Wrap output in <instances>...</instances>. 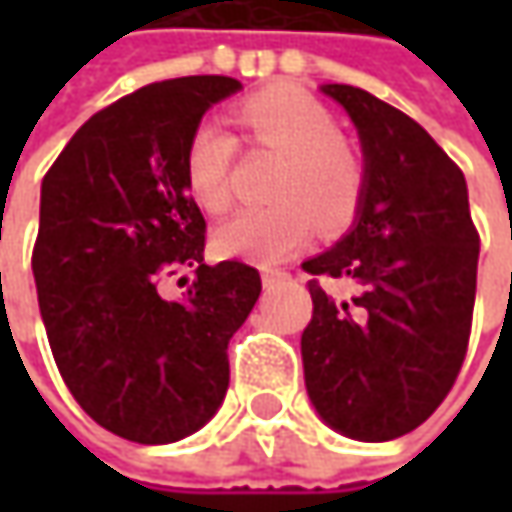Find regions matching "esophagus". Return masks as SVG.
Listing matches in <instances>:
<instances>
[{"label":"esophagus","mask_w":512,"mask_h":512,"mask_svg":"<svg viewBox=\"0 0 512 512\" xmlns=\"http://www.w3.org/2000/svg\"><path fill=\"white\" fill-rule=\"evenodd\" d=\"M287 279H290V273H287V270H262V285H265L267 290L279 287L282 282H287Z\"/></svg>","instance_id":"esophagus-1"}]
</instances>
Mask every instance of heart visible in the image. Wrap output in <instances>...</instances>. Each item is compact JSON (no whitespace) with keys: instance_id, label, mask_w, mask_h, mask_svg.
I'll use <instances>...</instances> for the list:
<instances>
[{"instance_id":"heart-1","label":"heart","mask_w":512,"mask_h":512,"mask_svg":"<svg viewBox=\"0 0 512 512\" xmlns=\"http://www.w3.org/2000/svg\"><path fill=\"white\" fill-rule=\"evenodd\" d=\"M233 122L250 145L282 153L270 182V202L216 227L213 247L227 259L279 265L310 242L313 227L342 230L353 222L364 190L356 148L336 133L333 113L293 85H270L233 108ZM236 139L216 122L196 125L185 148V187L210 216L233 202Z\"/></svg>"}]
</instances>
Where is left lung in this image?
<instances>
[{
  "mask_svg": "<svg viewBox=\"0 0 512 512\" xmlns=\"http://www.w3.org/2000/svg\"><path fill=\"white\" fill-rule=\"evenodd\" d=\"M322 93L359 130L364 190L350 233L302 265L313 276L307 396L333 430L390 442L416 430L462 370L479 233L464 173L419 122L353 85Z\"/></svg>",
  "mask_w": 512,
  "mask_h": 512,
  "instance_id": "1",
  "label": "left lung"
}]
</instances>
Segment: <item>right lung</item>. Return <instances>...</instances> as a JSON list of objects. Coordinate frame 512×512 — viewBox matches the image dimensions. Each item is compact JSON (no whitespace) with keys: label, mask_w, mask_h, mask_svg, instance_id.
I'll return each mask as SVG.
<instances>
[{"label":"right lung","mask_w":512,"mask_h":512,"mask_svg":"<svg viewBox=\"0 0 512 512\" xmlns=\"http://www.w3.org/2000/svg\"><path fill=\"white\" fill-rule=\"evenodd\" d=\"M239 88H139L93 113L42 179L33 279L50 350L79 407L128 442H179L210 422L227 342L262 293L256 267L205 265V216L185 187L190 133ZM182 269L194 285L168 300L161 285Z\"/></svg>","instance_id":"right-lung-1"}]
</instances>
